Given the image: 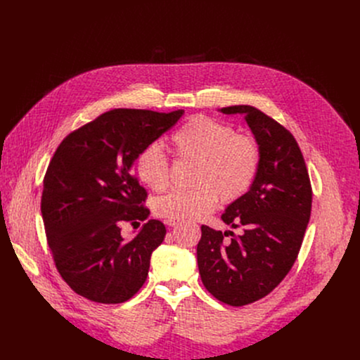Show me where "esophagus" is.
I'll return each instance as SVG.
<instances>
[{
  "instance_id": "esophagus-1",
  "label": "esophagus",
  "mask_w": 360,
  "mask_h": 360,
  "mask_svg": "<svg viewBox=\"0 0 360 360\" xmlns=\"http://www.w3.org/2000/svg\"><path fill=\"white\" fill-rule=\"evenodd\" d=\"M167 225H168V226H171V228H174V226H178V225H179V221L168 219V221H167Z\"/></svg>"
}]
</instances>
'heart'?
<instances>
[{
  "label": "heart",
  "instance_id": "1",
  "mask_svg": "<svg viewBox=\"0 0 360 360\" xmlns=\"http://www.w3.org/2000/svg\"><path fill=\"white\" fill-rule=\"evenodd\" d=\"M179 160L195 162L191 191H174L160 198L155 214L172 221L199 219L212 212L221 199L231 203L252 186L261 164V149L252 136L210 117H193L171 136ZM142 184L155 192L169 185V165L158 143L145 146L135 160Z\"/></svg>",
  "mask_w": 360,
  "mask_h": 360
}]
</instances>
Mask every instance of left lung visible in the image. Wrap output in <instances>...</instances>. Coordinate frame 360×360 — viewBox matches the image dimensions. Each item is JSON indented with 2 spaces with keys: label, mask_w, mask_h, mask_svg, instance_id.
<instances>
[{
  "label": "left lung",
  "mask_w": 360,
  "mask_h": 360,
  "mask_svg": "<svg viewBox=\"0 0 360 360\" xmlns=\"http://www.w3.org/2000/svg\"><path fill=\"white\" fill-rule=\"evenodd\" d=\"M221 112L243 115L261 164L249 191L221 217L242 233L202 225L196 258L207 290L226 304L243 306L271 293L292 269L311 218L312 186L300 148L285 127L250 105Z\"/></svg>",
  "instance_id": "left-lung-1"
}]
</instances>
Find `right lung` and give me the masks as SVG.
I'll list each match as a JSON object with an SVG mask.
<instances>
[{
	"label": "right lung",
	"instance_id": "add662e5",
	"mask_svg": "<svg viewBox=\"0 0 360 360\" xmlns=\"http://www.w3.org/2000/svg\"><path fill=\"white\" fill-rule=\"evenodd\" d=\"M184 110H111L67 135L44 176L41 214L56 266L78 295L122 303L145 283L150 255L164 240L149 219L131 239L124 222L149 215L146 191L132 172L138 153L171 129Z\"/></svg>",
	"mask_w": 360,
	"mask_h": 360
}]
</instances>
